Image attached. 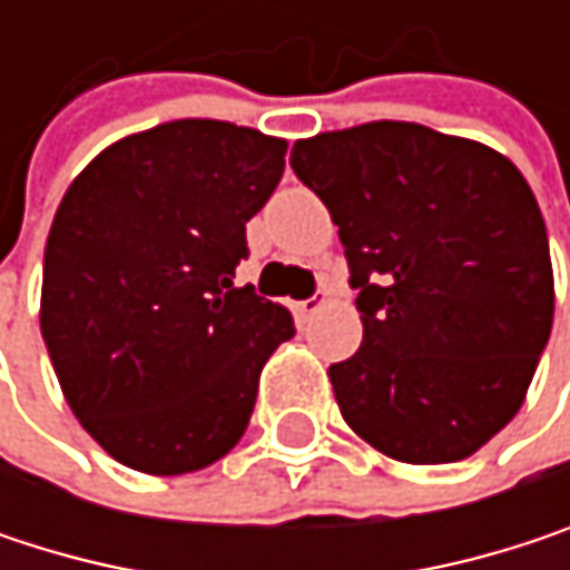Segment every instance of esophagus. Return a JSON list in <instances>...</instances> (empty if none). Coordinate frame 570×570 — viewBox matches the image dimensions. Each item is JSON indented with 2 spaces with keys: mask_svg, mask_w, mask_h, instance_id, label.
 Segmentation results:
<instances>
[{
  "mask_svg": "<svg viewBox=\"0 0 570 570\" xmlns=\"http://www.w3.org/2000/svg\"><path fill=\"white\" fill-rule=\"evenodd\" d=\"M326 306V296H313V299H303V303H296V313L303 316V320H309L313 313H320Z\"/></svg>",
  "mask_w": 570,
  "mask_h": 570,
  "instance_id": "esophagus-1",
  "label": "esophagus"
}]
</instances>
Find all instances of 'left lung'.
<instances>
[{"label": "left lung", "instance_id": "obj_1", "mask_svg": "<svg viewBox=\"0 0 570 570\" xmlns=\"http://www.w3.org/2000/svg\"><path fill=\"white\" fill-rule=\"evenodd\" d=\"M360 289V350L330 366L346 425L376 452L439 465L475 455L528 396L554 320L548 230L495 148L412 121L293 145Z\"/></svg>", "mask_w": 570, "mask_h": 570}]
</instances>
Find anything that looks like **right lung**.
Masks as SVG:
<instances>
[{"label":"right lung","instance_id":"obj_1","mask_svg":"<svg viewBox=\"0 0 570 570\" xmlns=\"http://www.w3.org/2000/svg\"><path fill=\"white\" fill-rule=\"evenodd\" d=\"M286 141L180 118L108 145L52 220L39 323L61 396L121 465L184 475L247 432L289 309L234 286Z\"/></svg>","mask_w":570,"mask_h":570}]
</instances>
